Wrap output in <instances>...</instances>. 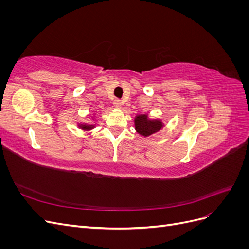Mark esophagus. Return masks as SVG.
<instances>
[{
  "mask_svg": "<svg viewBox=\"0 0 249 249\" xmlns=\"http://www.w3.org/2000/svg\"><path fill=\"white\" fill-rule=\"evenodd\" d=\"M113 104H114V107L116 109H122L123 108V102L120 100H115L114 102H113Z\"/></svg>",
  "mask_w": 249,
  "mask_h": 249,
  "instance_id": "34e87169",
  "label": "esophagus"
}]
</instances>
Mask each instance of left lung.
<instances>
[{
	"mask_svg": "<svg viewBox=\"0 0 249 249\" xmlns=\"http://www.w3.org/2000/svg\"><path fill=\"white\" fill-rule=\"evenodd\" d=\"M135 130L141 136L148 137L163 129L164 124L161 119H152L147 114H139L134 119Z\"/></svg>",
	"mask_w": 249,
	"mask_h": 249,
	"instance_id": "left-lung-1",
	"label": "left lung"
}]
</instances>
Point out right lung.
<instances>
[{"label":"right lung","instance_id":"add662e5","mask_svg":"<svg viewBox=\"0 0 249 249\" xmlns=\"http://www.w3.org/2000/svg\"><path fill=\"white\" fill-rule=\"evenodd\" d=\"M78 126L83 131H90L95 127V124H87V123H82L78 124Z\"/></svg>","mask_w":249,"mask_h":249}]
</instances>
